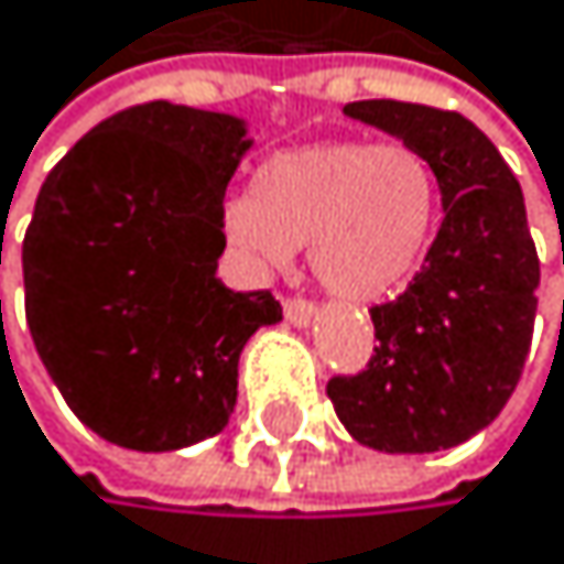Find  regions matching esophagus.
<instances>
[{
    "mask_svg": "<svg viewBox=\"0 0 564 564\" xmlns=\"http://www.w3.org/2000/svg\"><path fill=\"white\" fill-rule=\"evenodd\" d=\"M284 315H288V322L294 328H304V325L315 322V304L304 301V297H288L284 301Z\"/></svg>",
    "mask_w": 564,
    "mask_h": 564,
    "instance_id": "1",
    "label": "esophagus"
}]
</instances>
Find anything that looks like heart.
<instances>
[{
    "instance_id": "heart-1",
    "label": "heart",
    "mask_w": 564,
    "mask_h": 564,
    "mask_svg": "<svg viewBox=\"0 0 564 564\" xmlns=\"http://www.w3.org/2000/svg\"><path fill=\"white\" fill-rule=\"evenodd\" d=\"M442 187L408 143L335 140L276 153L253 195L221 212L226 239L260 270H284L311 242V267L338 297L369 304L421 270L438 229Z\"/></svg>"
}]
</instances>
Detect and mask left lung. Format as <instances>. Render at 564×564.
<instances>
[{
    "label": "left lung",
    "mask_w": 564,
    "mask_h": 564,
    "mask_svg": "<svg viewBox=\"0 0 564 564\" xmlns=\"http://www.w3.org/2000/svg\"><path fill=\"white\" fill-rule=\"evenodd\" d=\"M349 119L421 150L438 174L442 229L397 301L369 311L380 346L356 377H332L346 432L377 452L463 445L510 400L531 349L541 263L524 195L466 116L369 98Z\"/></svg>",
    "instance_id": "left-lung-1"
}]
</instances>
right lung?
Returning <instances> with one entry per match:
<instances>
[{
    "label": "right lung",
    "instance_id": "add662e5",
    "mask_svg": "<svg viewBox=\"0 0 564 564\" xmlns=\"http://www.w3.org/2000/svg\"><path fill=\"white\" fill-rule=\"evenodd\" d=\"M246 122L147 101L98 122L47 174L23 239L26 325L67 408L132 452L229 424L239 352L284 311L229 291L221 198Z\"/></svg>",
    "mask_w": 564,
    "mask_h": 564
}]
</instances>
